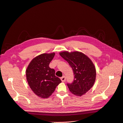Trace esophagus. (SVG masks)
<instances>
[{
  "label": "esophagus",
  "mask_w": 123,
  "mask_h": 123,
  "mask_svg": "<svg viewBox=\"0 0 123 123\" xmlns=\"http://www.w3.org/2000/svg\"><path fill=\"white\" fill-rule=\"evenodd\" d=\"M66 80V77L64 76L61 78V81H62V82H64V81H65V80Z\"/></svg>",
  "instance_id": "obj_1"
}]
</instances>
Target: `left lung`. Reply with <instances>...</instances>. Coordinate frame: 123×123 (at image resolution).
<instances>
[{
    "mask_svg": "<svg viewBox=\"0 0 123 123\" xmlns=\"http://www.w3.org/2000/svg\"><path fill=\"white\" fill-rule=\"evenodd\" d=\"M59 54L68 62L74 75L73 82L67 84L70 91L77 96L83 95L95 82L96 69L94 64L86 55L79 51H64Z\"/></svg>",
    "mask_w": 123,
    "mask_h": 123,
    "instance_id": "obj_1",
    "label": "left lung"
}]
</instances>
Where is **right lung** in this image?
Masks as SVG:
<instances>
[{
    "instance_id": "right-lung-1",
    "label": "right lung",
    "mask_w": 123,
    "mask_h": 123,
    "mask_svg": "<svg viewBox=\"0 0 123 123\" xmlns=\"http://www.w3.org/2000/svg\"><path fill=\"white\" fill-rule=\"evenodd\" d=\"M55 53H43L32 59L26 70L28 84L38 97L46 98L54 92L56 86L61 83L55 75V70L49 67Z\"/></svg>"
}]
</instances>
